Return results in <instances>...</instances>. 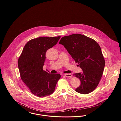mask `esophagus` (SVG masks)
I'll list each match as a JSON object with an SVG mask.
<instances>
[{
	"instance_id": "esophagus-1",
	"label": "esophagus",
	"mask_w": 121,
	"mask_h": 121,
	"mask_svg": "<svg viewBox=\"0 0 121 121\" xmlns=\"http://www.w3.org/2000/svg\"><path fill=\"white\" fill-rule=\"evenodd\" d=\"M64 76L67 78H71L72 77V75L71 74H64Z\"/></svg>"
}]
</instances>
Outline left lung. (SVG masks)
I'll list each match as a JSON object with an SVG mask.
<instances>
[{
  "mask_svg": "<svg viewBox=\"0 0 121 121\" xmlns=\"http://www.w3.org/2000/svg\"><path fill=\"white\" fill-rule=\"evenodd\" d=\"M59 44L64 46L83 71L82 73L73 74L81 81L75 91L86 94L94 91L101 79L105 64L98 43L85 35L73 34L62 38Z\"/></svg>",
  "mask_w": 121,
  "mask_h": 121,
  "instance_id": "1",
  "label": "left lung"
}]
</instances>
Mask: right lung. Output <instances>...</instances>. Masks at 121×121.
I'll list each match as a JSON object with an SVG mask.
<instances>
[{
    "label": "right lung",
    "mask_w": 121,
    "mask_h": 121,
    "mask_svg": "<svg viewBox=\"0 0 121 121\" xmlns=\"http://www.w3.org/2000/svg\"><path fill=\"white\" fill-rule=\"evenodd\" d=\"M60 36L41 37L29 41L18 59L21 79L32 93L39 97L50 95L54 91L61 75L43 70L47 51L57 44Z\"/></svg>",
    "instance_id": "1"
}]
</instances>
